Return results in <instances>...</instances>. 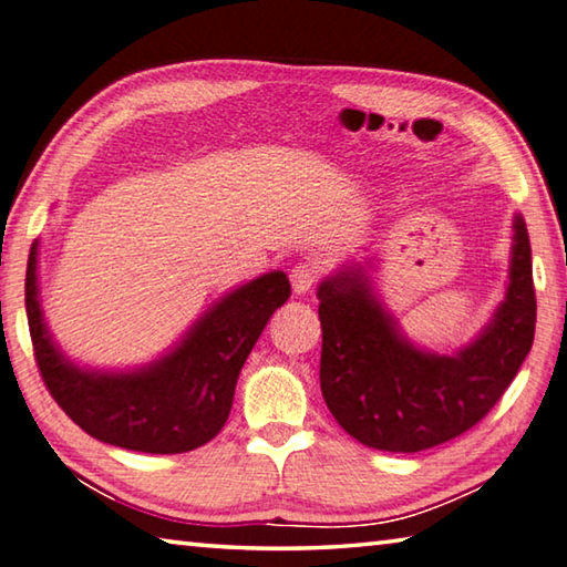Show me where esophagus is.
<instances>
[{
    "mask_svg": "<svg viewBox=\"0 0 567 567\" xmlns=\"http://www.w3.org/2000/svg\"><path fill=\"white\" fill-rule=\"evenodd\" d=\"M290 282H292L295 295H307L317 282V270L312 265H305V262L295 265L292 272H290Z\"/></svg>",
    "mask_w": 567,
    "mask_h": 567,
    "instance_id": "1",
    "label": "esophagus"
}]
</instances>
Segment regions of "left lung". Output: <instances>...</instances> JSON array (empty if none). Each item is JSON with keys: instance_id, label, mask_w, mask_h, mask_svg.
<instances>
[{"instance_id": "left-lung-1", "label": "left lung", "mask_w": 567, "mask_h": 567, "mask_svg": "<svg viewBox=\"0 0 567 567\" xmlns=\"http://www.w3.org/2000/svg\"><path fill=\"white\" fill-rule=\"evenodd\" d=\"M367 262H347L317 287L319 386L337 424L359 444L416 454L476 426L516 379L535 334L530 238L513 215L508 287L486 327L451 354L401 332Z\"/></svg>"}]
</instances>
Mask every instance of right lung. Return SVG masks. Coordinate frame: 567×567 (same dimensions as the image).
<instances>
[{
    "instance_id": "1",
    "label": "right lung",
    "mask_w": 567,
    "mask_h": 567,
    "mask_svg": "<svg viewBox=\"0 0 567 567\" xmlns=\"http://www.w3.org/2000/svg\"><path fill=\"white\" fill-rule=\"evenodd\" d=\"M287 297V275L265 272L225 292L153 362L94 369L61 352L47 324L39 297V240L29 250L24 282L29 334L51 396L89 436L141 454H185L220 434L245 359Z\"/></svg>"
}]
</instances>
